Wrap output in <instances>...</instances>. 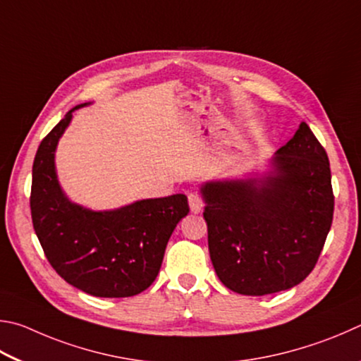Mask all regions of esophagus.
Masks as SVG:
<instances>
[{
	"mask_svg": "<svg viewBox=\"0 0 361 361\" xmlns=\"http://www.w3.org/2000/svg\"><path fill=\"white\" fill-rule=\"evenodd\" d=\"M188 206H190V212L198 214L203 211V200H201L197 192L188 193Z\"/></svg>",
	"mask_w": 361,
	"mask_h": 361,
	"instance_id": "34e87169",
	"label": "esophagus"
}]
</instances>
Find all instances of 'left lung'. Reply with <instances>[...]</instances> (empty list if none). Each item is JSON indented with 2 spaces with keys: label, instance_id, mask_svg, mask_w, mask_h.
I'll return each mask as SVG.
<instances>
[{
  "label": "left lung",
  "instance_id": "left-lung-1",
  "mask_svg": "<svg viewBox=\"0 0 361 361\" xmlns=\"http://www.w3.org/2000/svg\"><path fill=\"white\" fill-rule=\"evenodd\" d=\"M200 193L211 262L226 288L277 293L314 269L331 228L334 197L326 152L307 123L263 173L206 180Z\"/></svg>",
  "mask_w": 361,
  "mask_h": 361
}]
</instances>
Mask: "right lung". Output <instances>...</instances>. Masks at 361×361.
<instances>
[{"mask_svg": "<svg viewBox=\"0 0 361 361\" xmlns=\"http://www.w3.org/2000/svg\"><path fill=\"white\" fill-rule=\"evenodd\" d=\"M88 104L66 112L39 144L33 163L31 219L49 263L68 283L99 298H126L155 281L169 238L188 214V203L185 195L177 193L93 211L69 200L56 176L55 152L73 112Z\"/></svg>", "mask_w": 361, "mask_h": 361, "instance_id": "add662e5", "label": "right lung"}]
</instances>
